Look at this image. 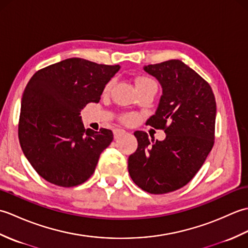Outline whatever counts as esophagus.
I'll return each mask as SVG.
<instances>
[{
	"label": "esophagus",
	"mask_w": 248,
	"mask_h": 248,
	"mask_svg": "<svg viewBox=\"0 0 248 248\" xmlns=\"http://www.w3.org/2000/svg\"><path fill=\"white\" fill-rule=\"evenodd\" d=\"M125 133V131L124 130H121V129H116V130H114V138L115 139H118V138H120V136H123V135H124Z\"/></svg>",
	"instance_id": "34e87169"
}]
</instances>
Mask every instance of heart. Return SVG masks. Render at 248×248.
<instances>
[{
    "mask_svg": "<svg viewBox=\"0 0 248 248\" xmlns=\"http://www.w3.org/2000/svg\"><path fill=\"white\" fill-rule=\"evenodd\" d=\"M135 83H136V87H138V89L145 88V87L156 88V83L149 77H140L136 78ZM112 86H113V81L108 82L107 85L104 86V93H108L110 91V88H112ZM123 120L124 121V123H129V121L131 120V116H129V115L124 116Z\"/></svg>",
    "mask_w": 248,
    "mask_h": 248,
    "instance_id": "b5f03b06",
    "label": "heart"
}]
</instances>
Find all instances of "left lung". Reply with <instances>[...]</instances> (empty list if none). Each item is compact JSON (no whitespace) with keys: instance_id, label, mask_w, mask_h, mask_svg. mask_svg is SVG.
Here are the masks:
<instances>
[{"instance_id":"left-lung-1","label":"left lung","mask_w":248,"mask_h":248,"mask_svg":"<svg viewBox=\"0 0 248 248\" xmlns=\"http://www.w3.org/2000/svg\"><path fill=\"white\" fill-rule=\"evenodd\" d=\"M144 70L162 86L155 115L146 124L164 130V140L135 131L138 149L128 170L136 186L151 194L181 188L202 166L214 144L217 102L211 86L179 60L148 65Z\"/></svg>"}]
</instances>
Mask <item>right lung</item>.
<instances>
[{
  "mask_svg": "<svg viewBox=\"0 0 248 248\" xmlns=\"http://www.w3.org/2000/svg\"><path fill=\"white\" fill-rule=\"evenodd\" d=\"M119 69L73 57L31 78L21 99L18 135L26 159L45 180L71 187L91 178L113 132L85 130L81 110L99 102Z\"/></svg>",
  "mask_w": 248,
  "mask_h": 248,
  "instance_id": "right-lung-1",
  "label": "right lung"
}]
</instances>
